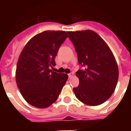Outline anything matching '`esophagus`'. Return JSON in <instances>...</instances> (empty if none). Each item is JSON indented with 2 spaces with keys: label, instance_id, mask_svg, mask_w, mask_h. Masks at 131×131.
Listing matches in <instances>:
<instances>
[{
  "label": "esophagus",
  "instance_id": "obj_1",
  "mask_svg": "<svg viewBox=\"0 0 131 131\" xmlns=\"http://www.w3.org/2000/svg\"><path fill=\"white\" fill-rule=\"evenodd\" d=\"M73 73H71L68 74V75H69V78H71L72 77H73Z\"/></svg>",
  "mask_w": 131,
  "mask_h": 131
}]
</instances>
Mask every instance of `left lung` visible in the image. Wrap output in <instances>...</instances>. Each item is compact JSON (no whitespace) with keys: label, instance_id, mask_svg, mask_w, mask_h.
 <instances>
[{"label":"left lung","instance_id":"1","mask_svg":"<svg viewBox=\"0 0 131 131\" xmlns=\"http://www.w3.org/2000/svg\"><path fill=\"white\" fill-rule=\"evenodd\" d=\"M84 69L76 76L80 84L73 91L78 100L90 106L99 105L114 93L118 80V67L111 49L95 32L86 30L67 32Z\"/></svg>","mask_w":131,"mask_h":131}]
</instances>
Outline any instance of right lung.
Instances as JSON below:
<instances>
[{"mask_svg":"<svg viewBox=\"0 0 131 131\" xmlns=\"http://www.w3.org/2000/svg\"><path fill=\"white\" fill-rule=\"evenodd\" d=\"M68 37L64 31L46 30L32 38L22 49L15 78L18 89L30 105L46 108L57 100L67 74L52 71L60 47Z\"/></svg>","mask_w":131,"mask_h":131,"instance_id":"obj_1","label":"right lung"}]
</instances>
